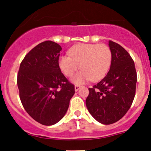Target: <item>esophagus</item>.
Wrapping results in <instances>:
<instances>
[{"label":"esophagus","instance_id":"obj_1","mask_svg":"<svg viewBox=\"0 0 151 151\" xmlns=\"http://www.w3.org/2000/svg\"><path fill=\"white\" fill-rule=\"evenodd\" d=\"M80 85H76L75 86H74V90H75V91H78V90H80Z\"/></svg>","mask_w":151,"mask_h":151}]
</instances>
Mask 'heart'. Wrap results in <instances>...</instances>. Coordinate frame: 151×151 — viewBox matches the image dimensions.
<instances>
[{"instance_id":"b5f03b06","label":"heart","mask_w":151,"mask_h":151,"mask_svg":"<svg viewBox=\"0 0 151 151\" xmlns=\"http://www.w3.org/2000/svg\"><path fill=\"white\" fill-rule=\"evenodd\" d=\"M69 55H61L58 65L63 74L71 77L80 68L82 70L71 78L76 84L92 80H101L107 74L111 64L112 55L104 44H79L69 50Z\"/></svg>"}]
</instances>
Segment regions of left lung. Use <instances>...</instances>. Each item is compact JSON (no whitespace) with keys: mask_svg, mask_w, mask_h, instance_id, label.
I'll use <instances>...</instances> for the list:
<instances>
[{"mask_svg":"<svg viewBox=\"0 0 151 151\" xmlns=\"http://www.w3.org/2000/svg\"><path fill=\"white\" fill-rule=\"evenodd\" d=\"M112 60L110 70L101 82L89 88L86 106L100 123L111 124L126 114L135 96L137 72L134 61L127 51L109 41Z\"/></svg>","mask_w":151,"mask_h":151,"instance_id":"1","label":"left lung"}]
</instances>
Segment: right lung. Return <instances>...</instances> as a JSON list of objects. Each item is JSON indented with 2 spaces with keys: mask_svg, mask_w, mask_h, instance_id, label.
Listing matches in <instances>:
<instances>
[{
  "mask_svg": "<svg viewBox=\"0 0 151 151\" xmlns=\"http://www.w3.org/2000/svg\"><path fill=\"white\" fill-rule=\"evenodd\" d=\"M61 49L50 40L38 44L25 55L17 75L24 109L33 119L46 126L64 116L75 92L58 65Z\"/></svg>",
  "mask_w": 151,
  "mask_h": 151,
  "instance_id": "obj_1",
  "label": "right lung"
}]
</instances>
